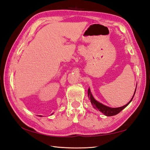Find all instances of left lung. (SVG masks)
Instances as JSON below:
<instances>
[{
    "instance_id": "left-lung-1",
    "label": "left lung",
    "mask_w": 150,
    "mask_h": 150,
    "mask_svg": "<svg viewBox=\"0 0 150 150\" xmlns=\"http://www.w3.org/2000/svg\"><path fill=\"white\" fill-rule=\"evenodd\" d=\"M135 91H136V89H135ZM135 93L134 94V96H133V98L131 99V100L129 101V102H128L126 105L121 106V107H119V108H110V107H108V106H106L104 105H103L101 103H99V102L96 101V99L94 98V97L92 96L91 92V90H90V88H88V98L91 99V102L92 103V105H93V107L96 109H98L99 111L103 113V114H104L106 116H112V115H115L116 114H119V112H120L121 110H122L124 109L125 107H126V106L129 105V103L132 101L133 98H134V97Z\"/></svg>"
}]
</instances>
